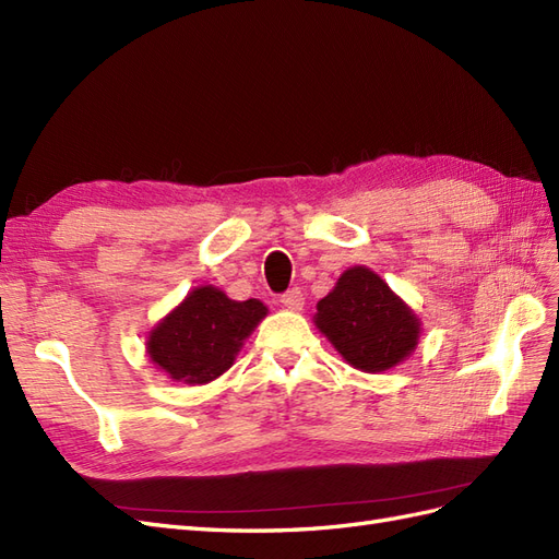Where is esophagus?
Instances as JSON below:
<instances>
[{"mask_svg":"<svg viewBox=\"0 0 559 559\" xmlns=\"http://www.w3.org/2000/svg\"><path fill=\"white\" fill-rule=\"evenodd\" d=\"M281 305L290 311H299L305 307V295L299 288H290L281 295Z\"/></svg>","mask_w":559,"mask_h":559,"instance_id":"obj_1","label":"esophagus"}]
</instances>
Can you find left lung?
I'll return each instance as SVG.
<instances>
[{
    "instance_id": "8db88e82",
    "label": "left lung",
    "mask_w": 559,
    "mask_h": 559,
    "mask_svg": "<svg viewBox=\"0 0 559 559\" xmlns=\"http://www.w3.org/2000/svg\"><path fill=\"white\" fill-rule=\"evenodd\" d=\"M319 331L349 366L382 373L418 347L420 319L376 271L352 266L317 305Z\"/></svg>"
}]
</instances>
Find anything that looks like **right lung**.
Returning <instances> with one entry per match:
<instances>
[{
  "label": "right lung",
  "mask_w": 559,
  "mask_h": 559,
  "mask_svg": "<svg viewBox=\"0 0 559 559\" xmlns=\"http://www.w3.org/2000/svg\"><path fill=\"white\" fill-rule=\"evenodd\" d=\"M264 317L260 299L236 302L214 285H200L153 328L146 354L171 380L205 384L234 366L242 342Z\"/></svg>",
  "instance_id": "add662e5"
}]
</instances>
